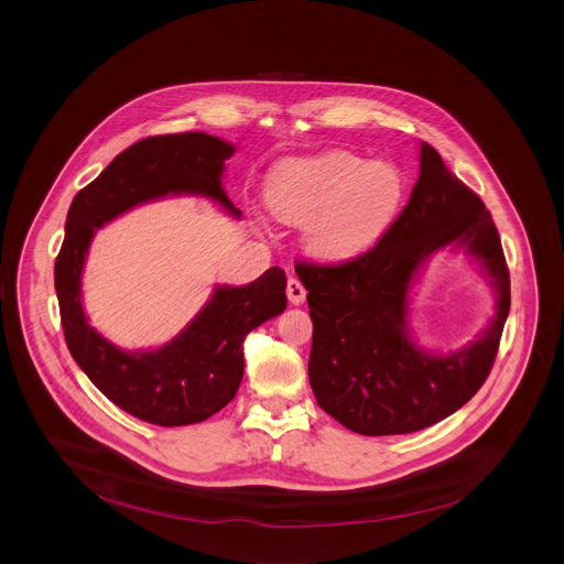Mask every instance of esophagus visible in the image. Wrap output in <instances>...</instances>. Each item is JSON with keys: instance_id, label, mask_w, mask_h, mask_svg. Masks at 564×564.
Segmentation results:
<instances>
[{"instance_id": "obj_1", "label": "esophagus", "mask_w": 564, "mask_h": 564, "mask_svg": "<svg viewBox=\"0 0 564 564\" xmlns=\"http://www.w3.org/2000/svg\"><path fill=\"white\" fill-rule=\"evenodd\" d=\"M285 292H288L290 303H294V305H299V303L305 301V288H303V283H301L296 276H290V279H288Z\"/></svg>"}]
</instances>
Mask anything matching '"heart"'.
I'll return each mask as SVG.
<instances>
[{"label":"heart","instance_id":"heart-1","mask_svg":"<svg viewBox=\"0 0 564 564\" xmlns=\"http://www.w3.org/2000/svg\"><path fill=\"white\" fill-rule=\"evenodd\" d=\"M404 176L388 160L348 151L279 163L265 185L270 212L285 223H305V246L324 261H348L370 250L394 220L404 198Z\"/></svg>","mask_w":564,"mask_h":564}]
</instances>
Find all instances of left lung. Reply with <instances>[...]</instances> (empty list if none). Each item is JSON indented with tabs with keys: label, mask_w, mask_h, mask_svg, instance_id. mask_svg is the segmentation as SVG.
<instances>
[{
	"label": "left lung",
	"mask_w": 564,
	"mask_h": 564,
	"mask_svg": "<svg viewBox=\"0 0 564 564\" xmlns=\"http://www.w3.org/2000/svg\"><path fill=\"white\" fill-rule=\"evenodd\" d=\"M464 245L492 274L501 299L488 333L448 358L408 339L405 292L421 261ZM312 316L310 386L316 404L361 435H404L448 417L487 381L511 307V281L491 212L422 144L411 200L364 254L341 263L299 261Z\"/></svg>",
	"instance_id": "obj_1"
}]
</instances>
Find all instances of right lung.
<instances>
[{"mask_svg": "<svg viewBox=\"0 0 564 564\" xmlns=\"http://www.w3.org/2000/svg\"><path fill=\"white\" fill-rule=\"evenodd\" d=\"M231 153V144L200 131L144 138L79 189L66 214L55 259V292L68 352L116 406L149 424L187 426L229 404L243 379L246 337L288 305L285 272L270 268L250 285L218 288L172 344L131 355L87 324L79 299L85 254L96 227L165 194H205L238 216L220 187L223 163Z\"/></svg>", "mask_w": 564, "mask_h": 564, "instance_id": "obj_1", "label": "right lung"}]
</instances>
